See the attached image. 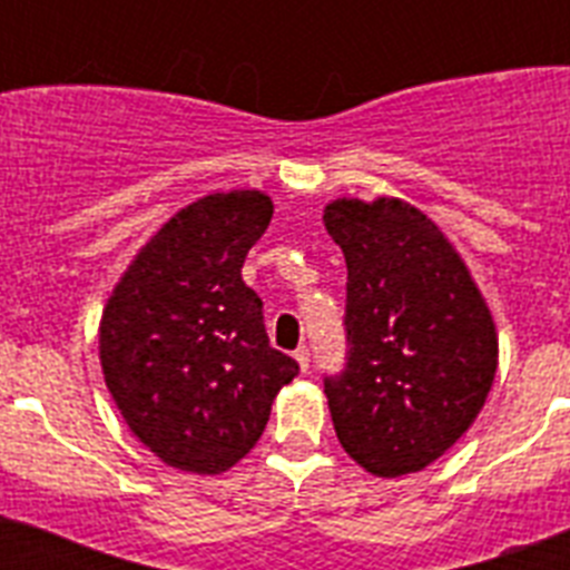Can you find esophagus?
Segmentation results:
<instances>
[{"instance_id": "esophagus-1", "label": "esophagus", "mask_w": 570, "mask_h": 570, "mask_svg": "<svg viewBox=\"0 0 570 570\" xmlns=\"http://www.w3.org/2000/svg\"><path fill=\"white\" fill-rule=\"evenodd\" d=\"M294 360L299 362V367L302 371H308V365H311V351H308V345H299L294 351Z\"/></svg>"}]
</instances>
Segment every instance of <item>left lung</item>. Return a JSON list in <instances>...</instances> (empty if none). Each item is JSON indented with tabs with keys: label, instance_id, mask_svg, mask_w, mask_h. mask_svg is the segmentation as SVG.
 Wrapping results in <instances>:
<instances>
[{
	"label": "left lung",
	"instance_id": "1",
	"mask_svg": "<svg viewBox=\"0 0 570 570\" xmlns=\"http://www.w3.org/2000/svg\"><path fill=\"white\" fill-rule=\"evenodd\" d=\"M322 223L347 265V362L325 376L336 436L376 476L422 471L485 405L500 356L491 311L414 205L334 199Z\"/></svg>",
	"mask_w": 570,
	"mask_h": 570
}]
</instances>
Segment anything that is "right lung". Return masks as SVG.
Masks as SVG:
<instances>
[{
	"label": "right lung",
	"instance_id": "obj_1",
	"mask_svg": "<svg viewBox=\"0 0 570 570\" xmlns=\"http://www.w3.org/2000/svg\"><path fill=\"white\" fill-rule=\"evenodd\" d=\"M274 203L208 194L176 210L134 256L99 322L105 385L134 436L165 465L223 473L248 454L296 374L271 347L242 265Z\"/></svg>",
	"mask_w": 570,
	"mask_h": 570
}]
</instances>
